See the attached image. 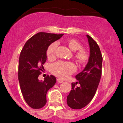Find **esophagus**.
<instances>
[{
  "mask_svg": "<svg viewBox=\"0 0 123 123\" xmlns=\"http://www.w3.org/2000/svg\"><path fill=\"white\" fill-rule=\"evenodd\" d=\"M57 81H58V83H62V82H64V81H63V80H62L61 79H57Z\"/></svg>",
  "mask_w": 123,
  "mask_h": 123,
  "instance_id": "1",
  "label": "esophagus"
}]
</instances>
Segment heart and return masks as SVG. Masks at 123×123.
<instances>
[{
    "instance_id": "obj_1",
    "label": "heart",
    "mask_w": 123,
    "mask_h": 123,
    "mask_svg": "<svg viewBox=\"0 0 123 123\" xmlns=\"http://www.w3.org/2000/svg\"><path fill=\"white\" fill-rule=\"evenodd\" d=\"M65 43L72 50H77L74 54V58L80 65H84L87 62L90 58V54L86 49L82 48V44L79 41L74 38H69L65 41ZM56 48V43H52L48 46L46 50L48 59H52L55 58ZM75 64L71 62L59 61L53 64L50 67L51 73L55 76L62 79L67 78L75 71Z\"/></svg>"
}]
</instances>
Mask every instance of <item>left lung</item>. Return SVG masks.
Listing matches in <instances>:
<instances>
[{"label":"left lung","mask_w":123,"mask_h":123,"mask_svg":"<svg viewBox=\"0 0 123 123\" xmlns=\"http://www.w3.org/2000/svg\"><path fill=\"white\" fill-rule=\"evenodd\" d=\"M90 46V58L85 69L76 75L78 81L71 83V90L67 98L68 105L72 109L80 110L90 102L96 93L102 75V56L98 44L87 35ZM80 84V86L76 85Z\"/></svg>","instance_id":"obj_1"}]
</instances>
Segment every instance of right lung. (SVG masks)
Instances as JSON below:
<instances>
[{
  "label": "right lung",
  "mask_w": 123,
  "mask_h": 123,
  "mask_svg": "<svg viewBox=\"0 0 123 123\" xmlns=\"http://www.w3.org/2000/svg\"><path fill=\"white\" fill-rule=\"evenodd\" d=\"M63 35L38 33L27 41L21 52L18 80L24 99L32 108H42L46 105L47 92L55 84L56 79L52 75H47L43 81L38 77L46 61L47 48Z\"/></svg>",
  "instance_id": "1"
}]
</instances>
